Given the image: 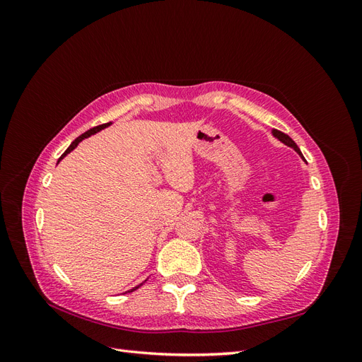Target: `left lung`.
<instances>
[{
	"label": "left lung",
	"instance_id": "obj_1",
	"mask_svg": "<svg viewBox=\"0 0 362 362\" xmlns=\"http://www.w3.org/2000/svg\"><path fill=\"white\" fill-rule=\"evenodd\" d=\"M272 134H273V137L275 139H278L279 141H282L284 145H287V146H290V148H293L296 152H298V154L303 158V156H302V152H300V149H299V146L294 144V140L290 137V136H287V134H284V133H281V131H278V129H272Z\"/></svg>",
	"mask_w": 362,
	"mask_h": 362
}]
</instances>
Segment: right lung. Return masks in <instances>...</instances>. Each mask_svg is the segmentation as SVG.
Instances as JSON below:
<instances>
[{
    "instance_id": "1",
    "label": "right lung",
    "mask_w": 362,
    "mask_h": 362,
    "mask_svg": "<svg viewBox=\"0 0 362 362\" xmlns=\"http://www.w3.org/2000/svg\"><path fill=\"white\" fill-rule=\"evenodd\" d=\"M112 125V122H108V124H103V125H98V127H95V128H90L89 131H86V133L84 134H81L80 137H76L74 141H72V144H71V146L66 149V151H64V154L59 158V161H57V164L60 163V160H63L64 157H66L68 154H69V152L71 151H74L76 146H78V144H80V141L81 140H84V139H87V137H90L92 134H96V133H100V131L101 129H104V128H107V127H110ZM141 286H144V282H141V284H139V286L137 287H134V288H131V290H128V291H134V290H137L139 287H141Z\"/></svg>"
}]
</instances>
